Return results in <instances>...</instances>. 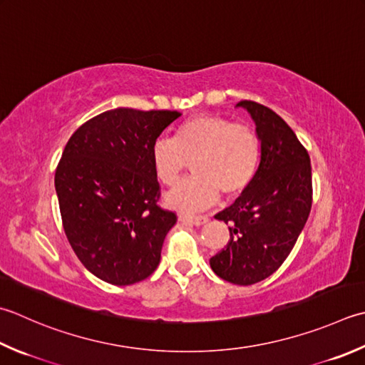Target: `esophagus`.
<instances>
[{"label": "esophagus", "instance_id": "34e87169", "mask_svg": "<svg viewBox=\"0 0 365 365\" xmlns=\"http://www.w3.org/2000/svg\"><path fill=\"white\" fill-rule=\"evenodd\" d=\"M178 221L182 223H188V225H195V226H202L209 221V217H191V215H178Z\"/></svg>", "mask_w": 365, "mask_h": 365}]
</instances>
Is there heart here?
Instances as JSON below:
<instances>
[{
	"mask_svg": "<svg viewBox=\"0 0 365 365\" xmlns=\"http://www.w3.org/2000/svg\"><path fill=\"white\" fill-rule=\"evenodd\" d=\"M150 160L155 177L166 187H174L191 163L195 175L169 191L164 202L197 212L215 202L220 192L231 199L248 190L259 169L261 140L250 126L199 113L177 128L174 139H156Z\"/></svg>",
	"mask_w": 365,
	"mask_h": 365,
	"instance_id": "obj_1",
	"label": "heart"
}]
</instances>
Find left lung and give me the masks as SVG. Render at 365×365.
Returning a JSON list of instances; mask_svg holds the SVG:
<instances>
[{
	"label": "left lung",
	"mask_w": 365,
	"mask_h": 365,
	"mask_svg": "<svg viewBox=\"0 0 365 365\" xmlns=\"http://www.w3.org/2000/svg\"><path fill=\"white\" fill-rule=\"evenodd\" d=\"M261 140L258 174L235 202L215 215L230 225L227 247L210 258L223 280L248 287L282 266L312 209L310 156L294 131L269 107L240 101Z\"/></svg>",
	"instance_id": "obj_1"
}]
</instances>
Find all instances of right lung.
Returning <instances> with one entry per match:
<instances>
[{"label": "right lung", "instance_id": "obj_1", "mask_svg": "<svg viewBox=\"0 0 365 365\" xmlns=\"http://www.w3.org/2000/svg\"><path fill=\"white\" fill-rule=\"evenodd\" d=\"M180 115L118 107L83 123L64 147L55 173L63 227L99 280L126 287L158 267L177 217L156 205L160 183L150 150Z\"/></svg>", "mask_w": 365, "mask_h": 365}]
</instances>
